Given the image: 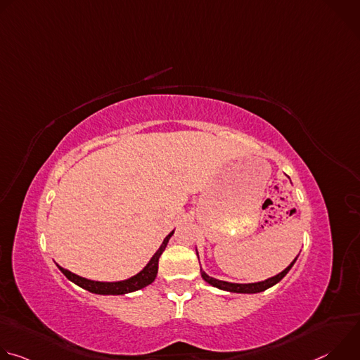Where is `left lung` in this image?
<instances>
[{
    "label": "left lung",
    "mask_w": 360,
    "mask_h": 360,
    "mask_svg": "<svg viewBox=\"0 0 360 360\" xmlns=\"http://www.w3.org/2000/svg\"><path fill=\"white\" fill-rule=\"evenodd\" d=\"M196 255H198V259H199V253H198V249H196ZM299 256V255H297ZM296 258L290 262V265L288 268H285L281 274L272 276V278H268L265 281H261V282H252V283H233V282H226V281H219V279H215L212 276H210L207 272H205L202 268H200V276L205 282H208L210 285L221 289V290H226V292H232V293H259V292H264L269 288H272L274 285H276L278 282H281L285 275L290 271V268L295 265ZM200 265V262H199Z\"/></svg>",
    "instance_id": "left-lung-1"
}]
</instances>
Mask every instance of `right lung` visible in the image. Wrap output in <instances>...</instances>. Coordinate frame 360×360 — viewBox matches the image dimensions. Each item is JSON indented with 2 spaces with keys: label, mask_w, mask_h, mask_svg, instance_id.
Returning <instances> with one entry per match:
<instances>
[{
  "label": "right lung",
  "mask_w": 360,
  "mask_h": 360,
  "mask_svg": "<svg viewBox=\"0 0 360 360\" xmlns=\"http://www.w3.org/2000/svg\"><path fill=\"white\" fill-rule=\"evenodd\" d=\"M174 232H175V229L165 236L160 249L155 253H153V256L149 259V262L145 265V268L142 271H139L136 275H134V276H131L125 281H118V282L92 281V279L78 276V275L70 272L68 269L60 266L58 264H57V266L71 282H74L75 285H78L79 288L91 292V293H95V295H125V293H131V292L139 290V289L150 285L153 281H155L157 274H158L160 256L165 250V248H167L171 236L174 235Z\"/></svg>",
  "instance_id": "right-lung-1"
}]
</instances>
